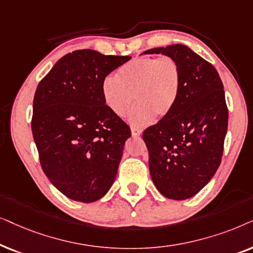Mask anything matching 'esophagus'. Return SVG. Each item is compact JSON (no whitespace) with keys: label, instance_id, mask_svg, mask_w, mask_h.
<instances>
[{"label":"esophagus","instance_id":"esophagus-1","mask_svg":"<svg viewBox=\"0 0 253 253\" xmlns=\"http://www.w3.org/2000/svg\"><path fill=\"white\" fill-rule=\"evenodd\" d=\"M130 130H132V135L133 136H140L141 134H142V130L139 129V128H136V127H132V128H130Z\"/></svg>","mask_w":253,"mask_h":253}]
</instances>
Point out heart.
<instances>
[{"mask_svg":"<svg viewBox=\"0 0 253 253\" xmlns=\"http://www.w3.org/2000/svg\"><path fill=\"white\" fill-rule=\"evenodd\" d=\"M180 67L172 56L135 58L118 69L116 77L107 76L102 93L107 107L124 117L134 103L137 105L128 119L134 126H146L154 117L163 119L176 105L180 89Z\"/></svg>","mask_w":253,"mask_h":253,"instance_id":"heart-1","label":"heart"}]
</instances>
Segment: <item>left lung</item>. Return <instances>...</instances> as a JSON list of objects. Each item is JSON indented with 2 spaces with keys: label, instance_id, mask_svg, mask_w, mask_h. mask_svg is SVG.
Returning a JSON list of instances; mask_svg holds the SVG:
<instances>
[{
  "label": "left lung",
  "instance_id": "obj_1",
  "mask_svg": "<svg viewBox=\"0 0 253 253\" xmlns=\"http://www.w3.org/2000/svg\"><path fill=\"white\" fill-rule=\"evenodd\" d=\"M177 60L181 81L174 109L142 137L155 186L164 197L185 200L206 186L220 167L228 128L223 84L215 67L187 46L148 49Z\"/></svg>",
  "mask_w": 253,
  "mask_h": 253
}]
</instances>
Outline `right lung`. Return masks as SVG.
<instances>
[{"mask_svg":"<svg viewBox=\"0 0 253 253\" xmlns=\"http://www.w3.org/2000/svg\"><path fill=\"white\" fill-rule=\"evenodd\" d=\"M130 56L66 54L40 81L31 128L46 177L69 199L93 203L116 179L129 126L104 102L102 84Z\"/></svg>","mask_w":253,"mask_h":253,"instance_id":"add662e5","label":"right lung"}]
</instances>
